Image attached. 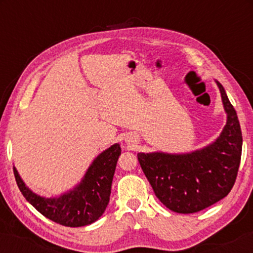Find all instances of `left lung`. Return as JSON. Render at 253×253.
I'll list each match as a JSON object with an SVG mask.
<instances>
[{"label":"left lung","instance_id":"left-lung-1","mask_svg":"<svg viewBox=\"0 0 253 253\" xmlns=\"http://www.w3.org/2000/svg\"><path fill=\"white\" fill-rule=\"evenodd\" d=\"M214 81L221 95L226 125L213 143L184 153H138L156 196L176 213H196L210 207L227 196L236 182L242 157V129L225 89Z\"/></svg>","mask_w":253,"mask_h":253}]
</instances>
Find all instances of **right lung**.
<instances>
[{"mask_svg":"<svg viewBox=\"0 0 253 253\" xmlns=\"http://www.w3.org/2000/svg\"><path fill=\"white\" fill-rule=\"evenodd\" d=\"M120 144H114L98 155L80 182L60 195L46 197L34 193L26 185L14 167L17 187L25 199L43 216L68 227H82L98 220L109 203L110 189Z\"/></svg>","mask_w":253,"mask_h":253,"instance_id":"add662e5","label":"right lung"}]
</instances>
